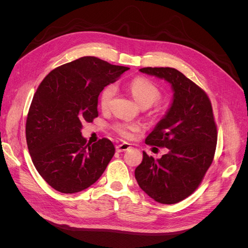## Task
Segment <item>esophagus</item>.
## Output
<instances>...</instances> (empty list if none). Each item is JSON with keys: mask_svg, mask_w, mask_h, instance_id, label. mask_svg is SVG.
I'll return each instance as SVG.
<instances>
[{"mask_svg": "<svg viewBox=\"0 0 248 248\" xmlns=\"http://www.w3.org/2000/svg\"><path fill=\"white\" fill-rule=\"evenodd\" d=\"M130 148H131V146H130V144H128V142H122V144H120L116 147V150H117V152H124V151H127V150Z\"/></svg>", "mask_w": 248, "mask_h": 248, "instance_id": "34e87169", "label": "esophagus"}]
</instances>
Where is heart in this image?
<instances>
[{
    "label": "heart",
    "instance_id": "b5f03b06",
    "mask_svg": "<svg viewBox=\"0 0 248 248\" xmlns=\"http://www.w3.org/2000/svg\"><path fill=\"white\" fill-rule=\"evenodd\" d=\"M128 89L133 98L136 99L141 108L151 107L152 104L161 98L159 88L147 78L138 77L133 78L128 84ZM116 93L117 87L114 84H110L102 90L99 95V104L102 109H108L110 108ZM114 130L120 137L131 139L134 136V133L140 130V126L138 124L127 122H117L114 125Z\"/></svg>",
    "mask_w": 248,
    "mask_h": 248
}]
</instances>
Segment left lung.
Here are the masks:
<instances>
[{"label":"left lung","instance_id":"left-lung-1","mask_svg":"<svg viewBox=\"0 0 248 248\" xmlns=\"http://www.w3.org/2000/svg\"><path fill=\"white\" fill-rule=\"evenodd\" d=\"M140 71L168 80L174 100L146 139L147 145L168 148L169 153L154 159L142 152L134 175L150 198L176 204L196 191L213 161L217 126L212 104L204 90L175 68L146 67Z\"/></svg>","mask_w":248,"mask_h":248}]
</instances>
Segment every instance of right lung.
Wrapping results in <instances>:
<instances>
[{"label": "right lung", "instance_id": "right-lung-1", "mask_svg": "<svg viewBox=\"0 0 248 248\" xmlns=\"http://www.w3.org/2000/svg\"><path fill=\"white\" fill-rule=\"evenodd\" d=\"M128 69L82 57L57 67L41 81L29 108L26 139L37 171L54 189L81 191L106 170L114 145L107 138L89 144L81 123L98 117L99 94Z\"/></svg>", "mask_w": 248, "mask_h": 248}]
</instances>
